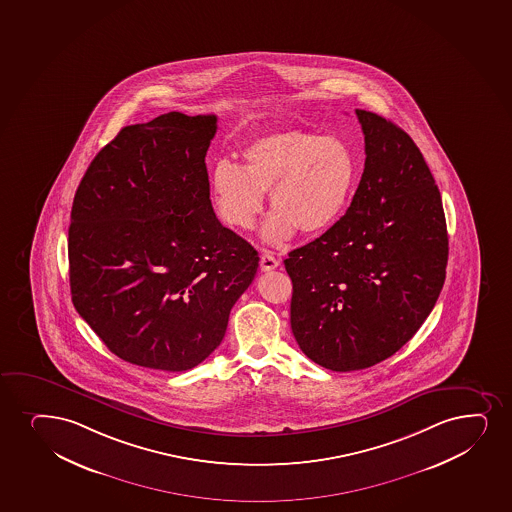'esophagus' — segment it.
Masks as SVG:
<instances>
[{"mask_svg": "<svg viewBox=\"0 0 512 512\" xmlns=\"http://www.w3.org/2000/svg\"><path fill=\"white\" fill-rule=\"evenodd\" d=\"M277 265H279V260L271 252L262 253V257H260V269L262 271H272V269H276Z\"/></svg>", "mask_w": 512, "mask_h": 512, "instance_id": "1", "label": "esophagus"}]
</instances>
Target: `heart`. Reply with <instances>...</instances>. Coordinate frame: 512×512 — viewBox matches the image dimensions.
Instances as JSON below:
<instances>
[{
    "instance_id": "obj_1",
    "label": "heart",
    "mask_w": 512,
    "mask_h": 512,
    "mask_svg": "<svg viewBox=\"0 0 512 512\" xmlns=\"http://www.w3.org/2000/svg\"><path fill=\"white\" fill-rule=\"evenodd\" d=\"M240 156L241 164L219 159L212 166V199L224 223L250 229L269 192L274 211L262 226L269 245H283L298 229L324 233L343 216L355 190V156L334 135L288 128L250 140Z\"/></svg>"
}]
</instances>
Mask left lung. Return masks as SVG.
<instances>
[{
  "label": "left lung",
  "instance_id": "8db88e82",
  "mask_svg": "<svg viewBox=\"0 0 512 512\" xmlns=\"http://www.w3.org/2000/svg\"><path fill=\"white\" fill-rule=\"evenodd\" d=\"M365 169L351 205L317 240L289 252L291 331L320 367L351 372L403 348L445 281L449 238L432 173L408 133L356 109Z\"/></svg>",
  "mask_w": 512,
  "mask_h": 512
}]
</instances>
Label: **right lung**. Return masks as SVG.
<instances>
[{"instance_id": "right-lung-1", "label": "right lung", "mask_w": 512, "mask_h": 512, "mask_svg": "<svg viewBox=\"0 0 512 512\" xmlns=\"http://www.w3.org/2000/svg\"><path fill=\"white\" fill-rule=\"evenodd\" d=\"M214 115L121 128L80 181L68 229L73 307L111 353L183 372L223 341L259 253L219 223L205 154Z\"/></svg>"}]
</instances>
